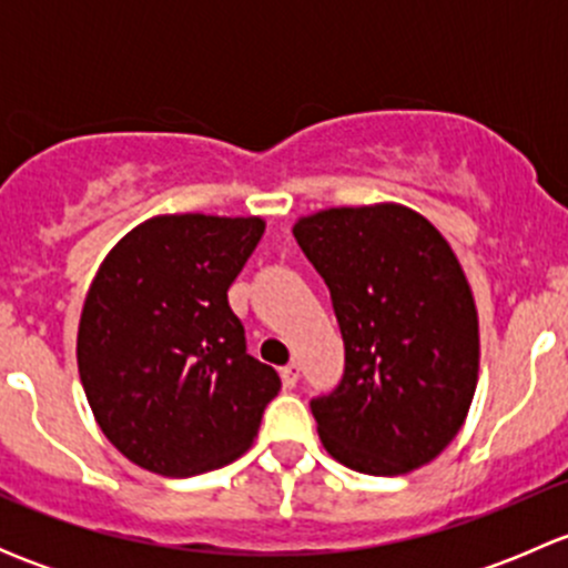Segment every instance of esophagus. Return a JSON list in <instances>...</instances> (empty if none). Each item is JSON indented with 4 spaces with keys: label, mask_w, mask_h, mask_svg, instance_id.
<instances>
[{
    "label": "esophagus",
    "mask_w": 568,
    "mask_h": 568,
    "mask_svg": "<svg viewBox=\"0 0 568 568\" xmlns=\"http://www.w3.org/2000/svg\"><path fill=\"white\" fill-rule=\"evenodd\" d=\"M280 376H283L285 387H294L296 382H300V365H296V363L283 365V368H280Z\"/></svg>",
    "instance_id": "esophagus-1"
}]
</instances>
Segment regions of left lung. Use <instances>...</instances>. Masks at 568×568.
<instances>
[{
  "label": "left lung",
  "instance_id": "left-lung-1",
  "mask_svg": "<svg viewBox=\"0 0 568 568\" xmlns=\"http://www.w3.org/2000/svg\"><path fill=\"white\" fill-rule=\"evenodd\" d=\"M294 239L346 346L337 387L311 400L321 443L357 473L423 467L459 434L478 382V313L454 250L393 203L305 216Z\"/></svg>",
  "mask_w": 568,
  "mask_h": 568
}]
</instances>
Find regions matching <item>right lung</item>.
Listing matches in <instances>:
<instances>
[{"instance_id":"obj_1","label":"right lung","mask_w":568,"mask_h":568,"mask_svg":"<svg viewBox=\"0 0 568 568\" xmlns=\"http://www.w3.org/2000/svg\"><path fill=\"white\" fill-rule=\"evenodd\" d=\"M261 236L257 216H153L101 263L79 321V376L129 462L189 478L255 439L280 376L247 354L227 288Z\"/></svg>"}]
</instances>
